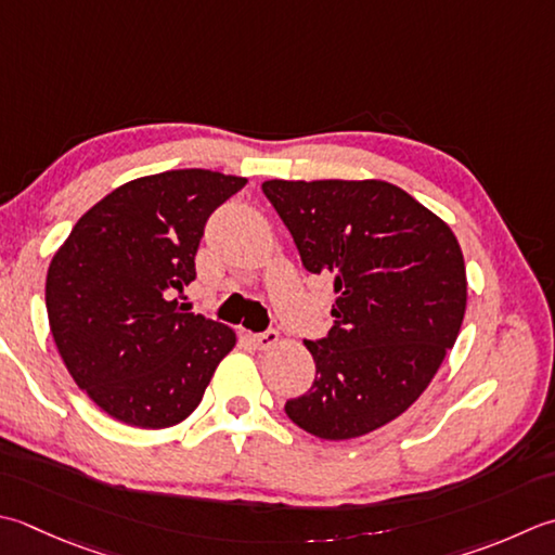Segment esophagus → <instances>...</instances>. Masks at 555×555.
<instances>
[{"instance_id":"obj_1","label":"esophagus","mask_w":555,"mask_h":555,"mask_svg":"<svg viewBox=\"0 0 555 555\" xmlns=\"http://www.w3.org/2000/svg\"><path fill=\"white\" fill-rule=\"evenodd\" d=\"M253 341L257 349H271V346L279 344V332L276 330H267L262 334H255Z\"/></svg>"}]
</instances>
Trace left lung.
<instances>
[{
    "instance_id": "8db88e82",
    "label": "left lung",
    "mask_w": 555,
    "mask_h": 555,
    "mask_svg": "<svg viewBox=\"0 0 555 555\" xmlns=\"http://www.w3.org/2000/svg\"><path fill=\"white\" fill-rule=\"evenodd\" d=\"M302 267L334 281V327L306 341L314 383L288 418L322 440L377 430L414 404L464 320L466 269L450 225L383 180H267Z\"/></svg>"
}]
</instances>
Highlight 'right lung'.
I'll return each mask as SVG.
<instances>
[{
    "instance_id": "right-lung-1",
    "label": "right lung",
    "mask_w": 555,
    "mask_h": 555,
    "mask_svg": "<svg viewBox=\"0 0 555 555\" xmlns=\"http://www.w3.org/2000/svg\"><path fill=\"white\" fill-rule=\"evenodd\" d=\"M245 178L188 168L122 184L86 211L54 253L46 306L74 383L107 416L168 428L199 406L235 332L182 312L204 225Z\"/></svg>"
}]
</instances>
